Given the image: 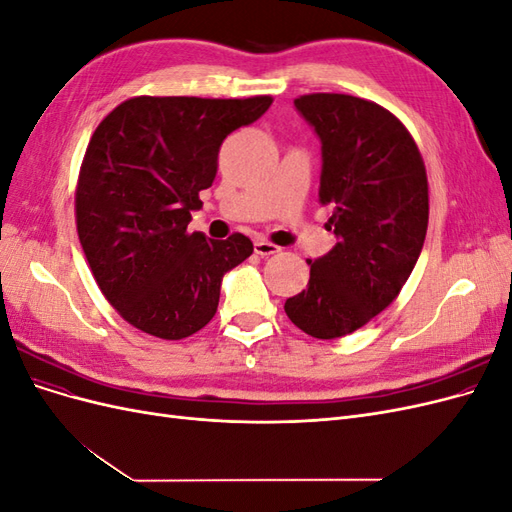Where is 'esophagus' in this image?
<instances>
[{
	"instance_id": "esophagus-1",
	"label": "esophagus",
	"mask_w": 512,
	"mask_h": 512,
	"mask_svg": "<svg viewBox=\"0 0 512 512\" xmlns=\"http://www.w3.org/2000/svg\"><path fill=\"white\" fill-rule=\"evenodd\" d=\"M254 252H256L258 256H271V254L280 252V247L269 243V241H265V239H256V241H254Z\"/></svg>"
}]
</instances>
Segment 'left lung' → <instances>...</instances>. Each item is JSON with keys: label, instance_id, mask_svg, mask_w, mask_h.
I'll return each mask as SVG.
<instances>
[{"label": "left lung", "instance_id": "1", "mask_svg": "<svg viewBox=\"0 0 512 512\" xmlns=\"http://www.w3.org/2000/svg\"><path fill=\"white\" fill-rule=\"evenodd\" d=\"M320 141L318 203L337 243L307 260V288L286 299L288 318L318 339L361 329L389 307L421 256L429 196L421 153L386 108L346 94L294 100Z\"/></svg>", "mask_w": 512, "mask_h": 512}]
</instances>
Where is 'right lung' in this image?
Returning <instances> with one entry per match:
<instances>
[{"label": "right lung", "mask_w": 512, "mask_h": 512, "mask_svg": "<svg viewBox=\"0 0 512 512\" xmlns=\"http://www.w3.org/2000/svg\"><path fill=\"white\" fill-rule=\"evenodd\" d=\"M271 102L141 96L121 102L91 136L76 228L100 290L132 327L183 339L215 316L222 277L254 245L239 232L209 239L188 224L218 173L224 138Z\"/></svg>", "instance_id": "add662e5"}]
</instances>
